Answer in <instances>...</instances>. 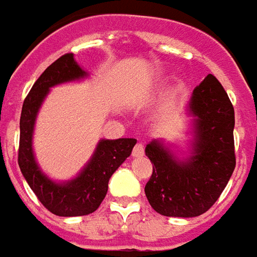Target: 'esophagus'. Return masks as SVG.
<instances>
[{
  "instance_id": "esophagus-1",
  "label": "esophagus",
  "mask_w": 257,
  "mask_h": 257,
  "mask_svg": "<svg viewBox=\"0 0 257 257\" xmlns=\"http://www.w3.org/2000/svg\"><path fill=\"white\" fill-rule=\"evenodd\" d=\"M144 155V145L141 143L136 144V147L133 149V156L134 158H140V156H143Z\"/></svg>"
}]
</instances>
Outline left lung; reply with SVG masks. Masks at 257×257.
Returning a JSON list of instances; mask_svg holds the SVG:
<instances>
[{
    "label": "left lung",
    "instance_id": "8db88e82",
    "mask_svg": "<svg viewBox=\"0 0 257 257\" xmlns=\"http://www.w3.org/2000/svg\"><path fill=\"white\" fill-rule=\"evenodd\" d=\"M188 113L194 138L191 155L178 159L162 140L147 145L154 172L145 195L154 210L169 217H195L219 199L235 169L234 108L213 74L192 91Z\"/></svg>",
    "mask_w": 257,
    "mask_h": 257
}]
</instances>
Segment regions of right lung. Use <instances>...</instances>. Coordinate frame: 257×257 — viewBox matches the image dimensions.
<instances>
[{
	"instance_id": "add662e5",
	"label": "right lung",
	"mask_w": 257,
	"mask_h": 257,
	"mask_svg": "<svg viewBox=\"0 0 257 257\" xmlns=\"http://www.w3.org/2000/svg\"><path fill=\"white\" fill-rule=\"evenodd\" d=\"M88 73L74 61L73 54H65L47 67L27 94L21 114V140L18 163L33 192L51 213L62 217L85 216L95 212L108 192L109 178L132 155L136 138L101 140L90 162L77 177L55 183L38 167L33 154V132L38 109L51 87L87 77Z\"/></svg>"
}]
</instances>
